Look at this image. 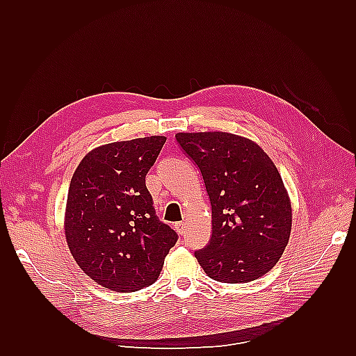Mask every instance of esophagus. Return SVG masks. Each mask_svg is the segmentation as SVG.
Returning <instances> with one entry per match:
<instances>
[{
	"instance_id": "obj_1",
	"label": "esophagus",
	"mask_w": 356,
	"mask_h": 356,
	"mask_svg": "<svg viewBox=\"0 0 356 356\" xmlns=\"http://www.w3.org/2000/svg\"><path fill=\"white\" fill-rule=\"evenodd\" d=\"M174 228H176V231L180 234V236H184V234H185V223L184 222L176 223V225H174Z\"/></svg>"
}]
</instances>
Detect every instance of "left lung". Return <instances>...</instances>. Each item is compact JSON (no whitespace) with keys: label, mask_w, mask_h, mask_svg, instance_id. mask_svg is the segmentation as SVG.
Instances as JSON below:
<instances>
[{"label":"left lung","mask_w":356,"mask_h":356,"mask_svg":"<svg viewBox=\"0 0 356 356\" xmlns=\"http://www.w3.org/2000/svg\"><path fill=\"white\" fill-rule=\"evenodd\" d=\"M184 153L199 166L213 211V234L194 255L222 283L264 275L289 241L292 213L283 180L269 156L237 134L177 133Z\"/></svg>","instance_id":"obj_1"}]
</instances>
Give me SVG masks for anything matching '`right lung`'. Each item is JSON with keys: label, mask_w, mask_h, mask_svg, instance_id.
<instances>
[{"label": "right lung", "mask_w": 356, "mask_h": 356, "mask_svg": "<svg viewBox=\"0 0 356 356\" xmlns=\"http://www.w3.org/2000/svg\"><path fill=\"white\" fill-rule=\"evenodd\" d=\"M166 138L113 142L82 159L65 209V238L79 268L97 284L136 292L161 274L177 232L159 220L145 185Z\"/></svg>", "instance_id": "1"}]
</instances>
